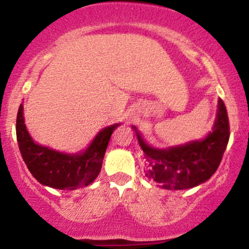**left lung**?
Here are the masks:
<instances>
[{
	"mask_svg": "<svg viewBox=\"0 0 249 249\" xmlns=\"http://www.w3.org/2000/svg\"><path fill=\"white\" fill-rule=\"evenodd\" d=\"M132 128L144 152L145 176L161 188L173 191L187 190L207 181L218 170L230 139V122L222 99H219L212 132L202 141L160 150L147 145L137 127Z\"/></svg>",
	"mask_w": 249,
	"mask_h": 249,
	"instance_id": "obj_1",
	"label": "left lung"
}]
</instances>
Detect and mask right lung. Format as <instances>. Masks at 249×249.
<instances>
[{
  "label": "right lung",
  "mask_w": 249,
  "mask_h": 249,
  "mask_svg": "<svg viewBox=\"0 0 249 249\" xmlns=\"http://www.w3.org/2000/svg\"><path fill=\"white\" fill-rule=\"evenodd\" d=\"M119 124L103 128L87 150L68 154L36 144L24 124L23 105L16 119V137L28 170L42 185L58 190H76L88 186L98 177L111 134Z\"/></svg>",
  "instance_id": "right-lung-1"
}]
</instances>
